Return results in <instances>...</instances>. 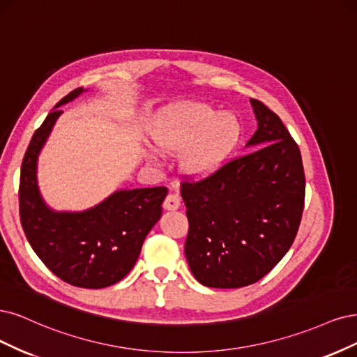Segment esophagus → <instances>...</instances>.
Instances as JSON below:
<instances>
[{"label": "esophagus", "mask_w": 357, "mask_h": 357, "mask_svg": "<svg viewBox=\"0 0 357 357\" xmlns=\"http://www.w3.org/2000/svg\"><path fill=\"white\" fill-rule=\"evenodd\" d=\"M179 206H181V197H179V195L175 194V192H169L166 195V199H165L163 208L166 211H176V209H179Z\"/></svg>", "instance_id": "34e87169"}]
</instances>
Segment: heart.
<instances>
[{
	"instance_id": "1",
	"label": "heart",
	"mask_w": 357,
	"mask_h": 357,
	"mask_svg": "<svg viewBox=\"0 0 357 357\" xmlns=\"http://www.w3.org/2000/svg\"><path fill=\"white\" fill-rule=\"evenodd\" d=\"M241 128L229 112H218L200 102H190L167 112L155 133V144L165 154L181 149V167L192 178H204L233 153Z\"/></svg>"
}]
</instances>
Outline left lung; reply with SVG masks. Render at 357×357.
<instances>
[{"instance_id":"obj_1","label":"left lung","mask_w":357,"mask_h":357,"mask_svg":"<svg viewBox=\"0 0 357 357\" xmlns=\"http://www.w3.org/2000/svg\"><path fill=\"white\" fill-rule=\"evenodd\" d=\"M258 130L250 151L181 185L187 208L185 257L202 284L234 289L268 274L301 224L305 175L300 148L275 112L250 99Z\"/></svg>"}]
</instances>
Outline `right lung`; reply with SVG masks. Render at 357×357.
<instances>
[{
  "mask_svg": "<svg viewBox=\"0 0 357 357\" xmlns=\"http://www.w3.org/2000/svg\"><path fill=\"white\" fill-rule=\"evenodd\" d=\"M79 93L83 87L57 102L33 133L20 169L19 213L29 245L45 267L73 286L100 289L133 268L146 234L162 216L167 188L121 190L78 213L53 212L44 204L37 187L38 153L61 116L59 107Z\"/></svg>",
  "mask_w": 357,
  "mask_h": 357,
  "instance_id": "1",
  "label": "right lung"
}]
</instances>
